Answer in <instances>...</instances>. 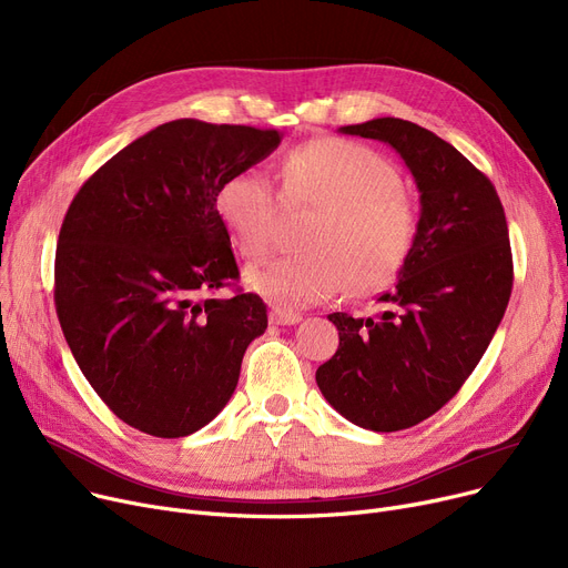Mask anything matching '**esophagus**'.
Returning <instances> with one entry per match:
<instances>
[{"label":"esophagus","mask_w":568,"mask_h":568,"mask_svg":"<svg viewBox=\"0 0 568 568\" xmlns=\"http://www.w3.org/2000/svg\"><path fill=\"white\" fill-rule=\"evenodd\" d=\"M268 320H272V324L292 326V324H300L304 317L300 313H292V311H285V308H274L272 313H268Z\"/></svg>","instance_id":"obj_1"}]
</instances>
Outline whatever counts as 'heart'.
Listing matches in <instances>:
<instances>
[{"mask_svg":"<svg viewBox=\"0 0 568 568\" xmlns=\"http://www.w3.org/2000/svg\"><path fill=\"white\" fill-rule=\"evenodd\" d=\"M283 197L317 209V216L304 234L306 253L246 268V285L276 306H313L345 287L379 290L414 248L416 212L400 174L366 144L320 138L292 149L283 161ZM278 204L274 179L260 168L225 176L214 200L221 225L246 257L264 253Z\"/></svg>","mask_w":568,"mask_h":568,"instance_id":"b5f03b06","label":"heart"}]
</instances>
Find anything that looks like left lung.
Listing matches in <instances>:
<instances>
[{
    "mask_svg": "<svg viewBox=\"0 0 568 568\" xmlns=\"http://www.w3.org/2000/svg\"><path fill=\"white\" fill-rule=\"evenodd\" d=\"M386 142L419 191L414 248L377 317L332 313L338 349L317 386L354 426L394 433L449 403L481 362L509 304L514 262L490 179L433 131L398 116L338 129Z\"/></svg>",
    "mask_w": 568,
    "mask_h": 568,
    "instance_id": "left-lung-1",
    "label": "left lung"
}]
</instances>
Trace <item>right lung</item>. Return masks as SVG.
Masks as SVG:
<instances>
[{"mask_svg":"<svg viewBox=\"0 0 568 568\" xmlns=\"http://www.w3.org/2000/svg\"><path fill=\"white\" fill-rule=\"evenodd\" d=\"M278 144V131L174 119L73 197L54 257L57 317L82 375L124 424L186 437L234 394L266 306L253 292L206 296L239 278L214 200L225 176Z\"/></svg>","mask_w":568,"mask_h":568,"instance_id":"add662e5","label":"right lung"}]
</instances>
